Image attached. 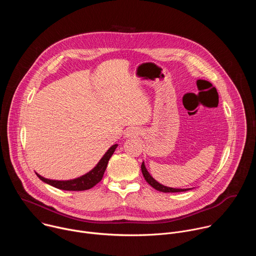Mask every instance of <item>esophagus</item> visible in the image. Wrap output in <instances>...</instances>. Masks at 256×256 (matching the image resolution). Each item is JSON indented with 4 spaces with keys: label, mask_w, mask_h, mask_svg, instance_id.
Here are the masks:
<instances>
[{
    "label": "esophagus",
    "mask_w": 256,
    "mask_h": 256,
    "mask_svg": "<svg viewBox=\"0 0 256 256\" xmlns=\"http://www.w3.org/2000/svg\"><path fill=\"white\" fill-rule=\"evenodd\" d=\"M138 136V130L134 128H128L126 132V136Z\"/></svg>",
    "instance_id": "obj_1"
}]
</instances>
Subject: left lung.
Here are the masks:
<instances>
[{
	"mask_svg": "<svg viewBox=\"0 0 256 256\" xmlns=\"http://www.w3.org/2000/svg\"><path fill=\"white\" fill-rule=\"evenodd\" d=\"M140 168H142V175H144L146 181H147L148 184H149L153 188H155V190H159V192H181L190 190H186V188L182 190V188H172L164 186L160 184L159 182H157V181L149 174V172L147 171V169H146V167H144V162L142 163Z\"/></svg>",
	"mask_w": 256,
	"mask_h": 256,
	"instance_id": "1",
	"label": "left lung"
}]
</instances>
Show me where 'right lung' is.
I'll return each instance as SVG.
<instances>
[{
    "label": "right lung",
    "mask_w": 256,
    "mask_h": 256,
    "mask_svg": "<svg viewBox=\"0 0 256 256\" xmlns=\"http://www.w3.org/2000/svg\"><path fill=\"white\" fill-rule=\"evenodd\" d=\"M118 147V144H114L112 147H110L105 155L101 158V160L99 161V163L96 165V167H94L90 172H88L87 174L72 179V180H66V181H60V180H50V179H46L42 176H40V174L36 173V175L38 176V178L40 180H42L46 184H50L54 188H56L58 190H87L92 188L94 186H96L98 182L101 181L103 174L105 172V169L107 167L108 161L110 159V157L112 156V154L114 153L116 149Z\"/></svg>",
    "instance_id": "add662e5"
}]
</instances>
